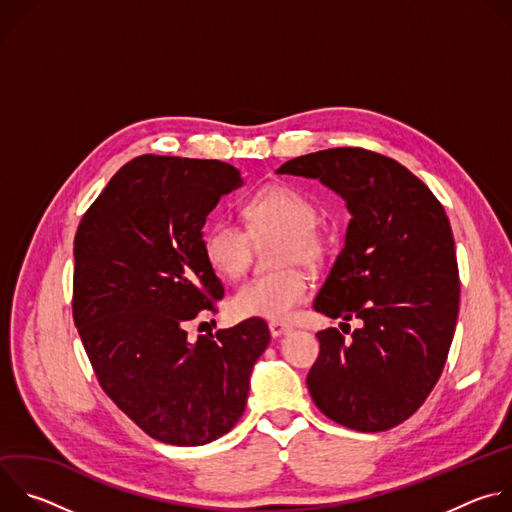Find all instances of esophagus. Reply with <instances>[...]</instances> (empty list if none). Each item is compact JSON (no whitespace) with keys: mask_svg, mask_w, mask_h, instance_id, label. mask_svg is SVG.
Segmentation results:
<instances>
[{"mask_svg":"<svg viewBox=\"0 0 512 512\" xmlns=\"http://www.w3.org/2000/svg\"><path fill=\"white\" fill-rule=\"evenodd\" d=\"M289 330H291L289 324H283V322H269V332H271L273 338L283 336V334H287Z\"/></svg>","mask_w":512,"mask_h":512,"instance_id":"1","label":"esophagus"}]
</instances>
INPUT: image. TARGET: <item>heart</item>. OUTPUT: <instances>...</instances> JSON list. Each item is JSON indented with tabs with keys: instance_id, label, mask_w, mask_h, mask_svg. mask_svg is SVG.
Wrapping results in <instances>:
<instances>
[{
	"instance_id": "obj_1",
	"label": "heart",
	"mask_w": 512,
	"mask_h": 512,
	"mask_svg": "<svg viewBox=\"0 0 512 512\" xmlns=\"http://www.w3.org/2000/svg\"><path fill=\"white\" fill-rule=\"evenodd\" d=\"M247 231L216 218L202 231V255L208 267L223 279H239L253 257V243L277 237L275 265L281 269L257 275L233 296V310L243 318L287 320L308 298L310 277L300 265L314 267L324 255L318 233V206L298 188L269 184L243 204Z\"/></svg>"
}]
</instances>
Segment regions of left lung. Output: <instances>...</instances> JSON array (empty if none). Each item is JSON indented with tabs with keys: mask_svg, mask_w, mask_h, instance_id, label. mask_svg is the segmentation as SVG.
<instances>
[{
	"mask_svg": "<svg viewBox=\"0 0 512 512\" xmlns=\"http://www.w3.org/2000/svg\"><path fill=\"white\" fill-rule=\"evenodd\" d=\"M277 174L320 180L350 212L314 310L362 326L348 340L336 328L316 334L310 395L344 427L387 431L423 405L454 338L460 279L446 210L405 166L362 148L300 156Z\"/></svg>",
	"mask_w": 512,
	"mask_h": 512,
	"instance_id": "obj_1",
	"label": "left lung"
}]
</instances>
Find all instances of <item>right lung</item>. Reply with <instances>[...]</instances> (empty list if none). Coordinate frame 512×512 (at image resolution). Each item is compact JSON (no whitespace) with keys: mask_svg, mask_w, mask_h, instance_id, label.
<instances>
[{"mask_svg":"<svg viewBox=\"0 0 512 512\" xmlns=\"http://www.w3.org/2000/svg\"><path fill=\"white\" fill-rule=\"evenodd\" d=\"M243 186L218 160L145 154L89 206L75 237L72 318L107 397L172 446L218 440L241 419L249 379L269 344L261 318L188 340L225 287L202 255V227Z\"/></svg>","mask_w":512,"mask_h":512,"instance_id":"right-lung-1","label":"right lung"}]
</instances>
